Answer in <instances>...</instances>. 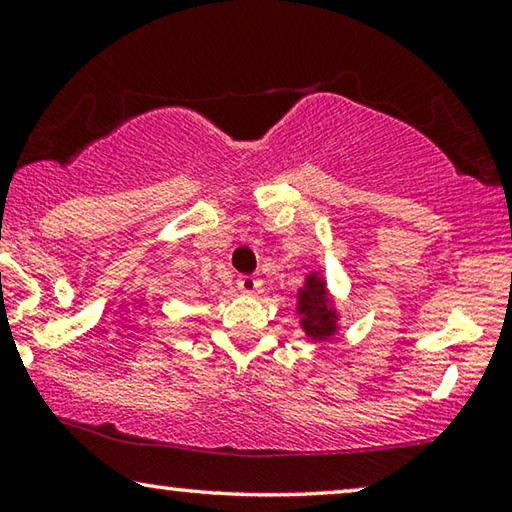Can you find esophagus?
<instances>
[{"label": "esophagus", "instance_id": "1", "mask_svg": "<svg viewBox=\"0 0 512 512\" xmlns=\"http://www.w3.org/2000/svg\"><path fill=\"white\" fill-rule=\"evenodd\" d=\"M237 287H239V291L248 293V296H255V293L262 291V280L253 275H241L237 280Z\"/></svg>", "mask_w": 512, "mask_h": 512}]
</instances>
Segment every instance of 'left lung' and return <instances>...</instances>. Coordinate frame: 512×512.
Returning <instances> with one entry per match:
<instances>
[{"label": "left lung", "mask_w": 512, "mask_h": 512, "mask_svg": "<svg viewBox=\"0 0 512 512\" xmlns=\"http://www.w3.org/2000/svg\"><path fill=\"white\" fill-rule=\"evenodd\" d=\"M298 314L300 327L311 341H329L339 334V311L329 298L325 277L318 271L305 277V287L298 289Z\"/></svg>", "instance_id": "left-lung-1"}]
</instances>
